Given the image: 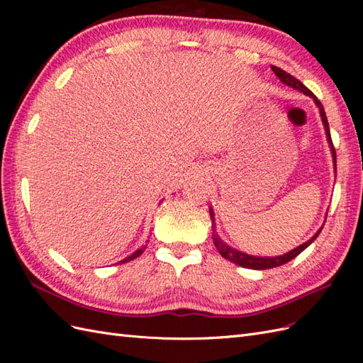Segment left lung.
Instances as JSON below:
<instances>
[{
    "instance_id": "obj_1",
    "label": "left lung",
    "mask_w": 363,
    "mask_h": 363,
    "mask_svg": "<svg viewBox=\"0 0 363 363\" xmlns=\"http://www.w3.org/2000/svg\"><path fill=\"white\" fill-rule=\"evenodd\" d=\"M271 69L274 71V74L279 77L281 83H284V84L289 86V87H294V89L303 92L307 96H311L312 100L315 101V104L318 106V108H320V115H321L323 124H324V128H325V135H327V142H328V145H330L332 156H333V164H335V169H336V151H335V147H333L332 136H330V128H328V121H327V116H325V112H324V107H323L321 101L318 100V98L309 89H307V87L300 80H296L294 75L288 74L286 71H283V69H280L277 67H271ZM208 213H211V219H212V232H213L212 233V239H213V245L219 251V255H221L224 259L236 263V265L248 268V269H269V268H276V267L284 265V263H288L289 260H292L294 257L298 256L301 251H304L307 247H309L313 242V240L318 238V235L321 233V230H323V227H321L309 240H307V242H304L300 247L291 250L289 252H286V255L276 256V257H260V256L247 255V252H242V251L235 250V248H232L230 245H227L224 240L219 238L218 233H216L215 213H213V208L212 207H208Z\"/></svg>"
}]
</instances>
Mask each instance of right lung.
<instances>
[{
	"label": "right lung",
	"instance_id": "1",
	"mask_svg": "<svg viewBox=\"0 0 363 363\" xmlns=\"http://www.w3.org/2000/svg\"><path fill=\"white\" fill-rule=\"evenodd\" d=\"M144 250H145V245H142L140 248H138V250L133 252V255H130L128 257H125V259L121 260L119 263H125V262H128V260H133V259H136L138 256H140V255H142V252H144Z\"/></svg>",
	"mask_w": 363,
	"mask_h": 363
}]
</instances>
